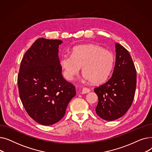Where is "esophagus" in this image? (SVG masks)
Segmentation results:
<instances>
[{"mask_svg": "<svg viewBox=\"0 0 152 152\" xmlns=\"http://www.w3.org/2000/svg\"><path fill=\"white\" fill-rule=\"evenodd\" d=\"M90 91H91V89H90L87 88V87H84V88H83V90H82L81 93L83 94H87V93L89 92Z\"/></svg>", "mask_w": 152, "mask_h": 152, "instance_id": "obj_1", "label": "esophagus"}]
</instances>
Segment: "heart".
I'll list each match as a JSON object with an SVG mask.
<instances>
[{
  "mask_svg": "<svg viewBox=\"0 0 152 152\" xmlns=\"http://www.w3.org/2000/svg\"><path fill=\"white\" fill-rule=\"evenodd\" d=\"M115 57L113 53L94 45H82L75 47L72 55H63L60 60L64 76L73 80L83 68L86 79L93 84L104 82L113 69Z\"/></svg>",
  "mask_w": 152,
  "mask_h": 152,
  "instance_id": "heart-1",
  "label": "heart"
}]
</instances>
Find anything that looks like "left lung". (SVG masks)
I'll return each mask as SVG.
<instances>
[{"mask_svg":"<svg viewBox=\"0 0 152 152\" xmlns=\"http://www.w3.org/2000/svg\"><path fill=\"white\" fill-rule=\"evenodd\" d=\"M115 45L116 61L112 76L94 89L99 98L96 113L107 121L115 120L127 112L136 88L137 72L131 55L121 45Z\"/></svg>","mask_w":152,"mask_h":152,"instance_id":"8db88e82","label":"left lung"}]
</instances>
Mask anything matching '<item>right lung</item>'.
Segmentation results:
<instances>
[{"mask_svg":"<svg viewBox=\"0 0 152 152\" xmlns=\"http://www.w3.org/2000/svg\"><path fill=\"white\" fill-rule=\"evenodd\" d=\"M60 40L39 38L23 56L18 75L20 97L29 116L49 126L63 118L75 87L63 78L58 58Z\"/></svg>","mask_w":152,"mask_h":152,"instance_id":"obj_1","label":"right lung"}]
</instances>
